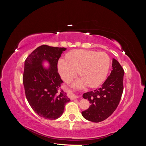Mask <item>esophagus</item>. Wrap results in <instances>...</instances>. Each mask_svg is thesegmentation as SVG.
I'll return each instance as SVG.
<instances>
[{"label": "esophagus", "mask_w": 146, "mask_h": 146, "mask_svg": "<svg viewBox=\"0 0 146 146\" xmlns=\"http://www.w3.org/2000/svg\"><path fill=\"white\" fill-rule=\"evenodd\" d=\"M68 96L71 100H74L75 99H77V98H79L78 96H77L76 94H74V92L71 91H68Z\"/></svg>", "instance_id": "obj_1"}]
</instances>
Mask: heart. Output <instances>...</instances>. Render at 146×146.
<instances>
[{"label":"heart","mask_w":146,"mask_h":146,"mask_svg":"<svg viewBox=\"0 0 146 146\" xmlns=\"http://www.w3.org/2000/svg\"><path fill=\"white\" fill-rule=\"evenodd\" d=\"M67 61L60 59L58 69L60 76L66 82H70L77 76L81 77L72 86L83 88L86 85L95 88L102 83L107 77L110 59L105 52L86 50H75L66 56Z\"/></svg>","instance_id":"heart-1"}]
</instances>
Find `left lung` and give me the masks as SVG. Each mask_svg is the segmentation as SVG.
Returning a JSON list of instances; mask_svg holds the SVG:
<instances>
[{
	"label": "left lung",
	"mask_w": 146,
	"mask_h": 146,
	"mask_svg": "<svg viewBox=\"0 0 146 146\" xmlns=\"http://www.w3.org/2000/svg\"><path fill=\"white\" fill-rule=\"evenodd\" d=\"M124 70L118 61L112 60V70L101 88L83 94L91 105L82 112L83 117L93 122H99L107 119L115 111L123 92Z\"/></svg>",
	"instance_id": "1"
}]
</instances>
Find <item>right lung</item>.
<instances>
[{
	"label": "right lung",
	"mask_w": 146,
	"mask_h": 146,
	"mask_svg": "<svg viewBox=\"0 0 146 146\" xmlns=\"http://www.w3.org/2000/svg\"><path fill=\"white\" fill-rule=\"evenodd\" d=\"M64 47L47 45L39 46L28 56L24 63L23 84L30 107L41 117L59 118L70 99L63 90L57 64ZM47 62V67L44 64Z\"/></svg>",
	"instance_id": "add662e5"
}]
</instances>
